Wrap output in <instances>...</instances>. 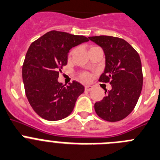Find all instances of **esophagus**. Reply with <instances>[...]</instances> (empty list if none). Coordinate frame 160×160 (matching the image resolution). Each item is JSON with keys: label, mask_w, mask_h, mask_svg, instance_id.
<instances>
[{"label": "esophagus", "mask_w": 160, "mask_h": 160, "mask_svg": "<svg viewBox=\"0 0 160 160\" xmlns=\"http://www.w3.org/2000/svg\"><path fill=\"white\" fill-rule=\"evenodd\" d=\"M84 89H85V91H88V92H89V91L92 90L93 87H92V86H91V85H86L85 87H84Z\"/></svg>", "instance_id": "esophagus-1"}]
</instances>
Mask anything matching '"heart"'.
<instances>
[{
    "label": "heart",
    "instance_id": "obj_1",
    "mask_svg": "<svg viewBox=\"0 0 160 160\" xmlns=\"http://www.w3.org/2000/svg\"><path fill=\"white\" fill-rule=\"evenodd\" d=\"M72 54V52L69 53V55H71ZM80 78L83 81H88L89 80H90V74L88 72H81L80 74Z\"/></svg>",
    "mask_w": 160,
    "mask_h": 160
}]
</instances>
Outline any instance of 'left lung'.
Here are the masks:
<instances>
[{
	"label": "left lung",
	"instance_id": "8db88e82",
	"mask_svg": "<svg viewBox=\"0 0 160 160\" xmlns=\"http://www.w3.org/2000/svg\"><path fill=\"white\" fill-rule=\"evenodd\" d=\"M100 45L105 54V69L99 81L110 83L103 100L95 103L96 114L106 121L116 122L126 118L137 103L143 87V72L139 53L119 37H88Z\"/></svg>",
	"mask_w": 160,
	"mask_h": 160
}]
</instances>
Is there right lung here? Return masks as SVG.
Masks as SVG:
<instances>
[{
	"instance_id": "1",
	"label": "right lung",
	"mask_w": 160,
	"mask_h": 160,
	"mask_svg": "<svg viewBox=\"0 0 160 160\" xmlns=\"http://www.w3.org/2000/svg\"><path fill=\"white\" fill-rule=\"evenodd\" d=\"M83 36L52 30L32 42L22 66L25 95L31 107L41 118L56 121L69 116L84 87L73 80L59 83V72L68 63L72 47L88 41Z\"/></svg>"
}]
</instances>
